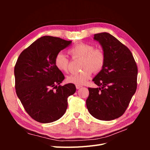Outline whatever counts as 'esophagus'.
<instances>
[{
	"label": "esophagus",
	"mask_w": 150,
	"mask_h": 150,
	"mask_svg": "<svg viewBox=\"0 0 150 150\" xmlns=\"http://www.w3.org/2000/svg\"><path fill=\"white\" fill-rule=\"evenodd\" d=\"M82 86H81V85H76V88L77 89H80L81 88H82Z\"/></svg>",
	"instance_id": "esophagus-1"
}]
</instances>
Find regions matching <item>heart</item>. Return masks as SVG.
Returning a JSON list of instances; mask_svg holds the SVG:
<instances>
[{
    "label": "heart",
    "mask_w": 150,
    "mask_h": 150,
    "mask_svg": "<svg viewBox=\"0 0 150 150\" xmlns=\"http://www.w3.org/2000/svg\"><path fill=\"white\" fill-rule=\"evenodd\" d=\"M74 57H82L81 64L82 69L77 73H72L67 77V81L77 85L83 84L94 72H98L103 69L105 63V54L101 49H94L93 46L84 42L75 44L69 50ZM55 65L60 71L67 72L68 70L69 59L62 52L57 54Z\"/></svg>",
    "instance_id": "obj_1"
}]
</instances>
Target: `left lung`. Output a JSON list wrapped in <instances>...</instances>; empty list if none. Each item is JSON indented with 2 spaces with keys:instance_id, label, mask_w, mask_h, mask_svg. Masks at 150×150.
Returning a JSON list of instances; mask_svg holds the SVG:
<instances>
[{
  "instance_id": "obj_1",
  "label": "left lung",
  "mask_w": 150,
  "mask_h": 150,
  "mask_svg": "<svg viewBox=\"0 0 150 150\" xmlns=\"http://www.w3.org/2000/svg\"><path fill=\"white\" fill-rule=\"evenodd\" d=\"M105 54V63L93 81L98 88H89L86 106L92 116L111 120L125 112L137 90L138 69L130 50L111 34L94 35Z\"/></svg>"
}]
</instances>
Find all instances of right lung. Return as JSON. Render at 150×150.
<instances>
[{
    "mask_svg": "<svg viewBox=\"0 0 150 150\" xmlns=\"http://www.w3.org/2000/svg\"><path fill=\"white\" fill-rule=\"evenodd\" d=\"M71 43L58 37H42L25 49L16 62V93L26 112L37 122L50 123L62 117L68 97L76 91L72 83L58 86L64 76L55 65L57 54Z\"/></svg>",
    "mask_w": 150,
    "mask_h": 150,
    "instance_id": "right-lung-1",
    "label": "right lung"
}]
</instances>
